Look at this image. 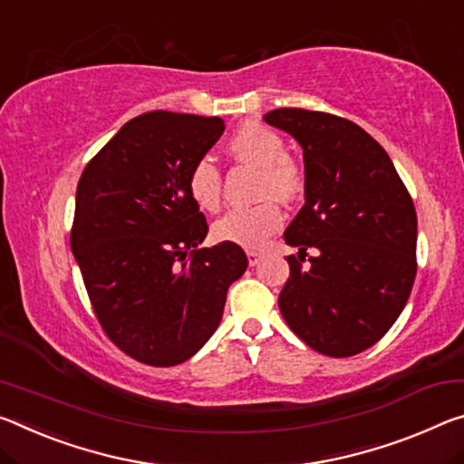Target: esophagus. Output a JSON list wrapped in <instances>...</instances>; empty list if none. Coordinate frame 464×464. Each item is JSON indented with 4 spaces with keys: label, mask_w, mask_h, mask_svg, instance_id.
<instances>
[{
    "label": "esophagus",
    "mask_w": 464,
    "mask_h": 464,
    "mask_svg": "<svg viewBox=\"0 0 464 464\" xmlns=\"http://www.w3.org/2000/svg\"><path fill=\"white\" fill-rule=\"evenodd\" d=\"M262 260V254L258 252V249H247V262L249 266H256Z\"/></svg>",
    "instance_id": "34e87169"
}]
</instances>
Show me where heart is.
Masks as SVG:
<instances>
[{"label":"heart","instance_id":"obj_1","mask_svg":"<svg viewBox=\"0 0 464 464\" xmlns=\"http://www.w3.org/2000/svg\"><path fill=\"white\" fill-rule=\"evenodd\" d=\"M231 154L241 163L260 169V196L266 200L233 208L212 225V235L218 241L241 247H260L272 233L283 225V210L270 196L278 200H293L304 186L299 167L286 157L283 138L260 123L249 121L235 131L229 142ZM188 194L198 208L215 212L220 206V178L218 167L208 157L198 159L189 167L186 178Z\"/></svg>","mask_w":464,"mask_h":464}]
</instances>
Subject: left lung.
<instances>
[{
    "mask_svg": "<svg viewBox=\"0 0 464 464\" xmlns=\"http://www.w3.org/2000/svg\"><path fill=\"white\" fill-rule=\"evenodd\" d=\"M268 126L304 150L305 204L285 231L297 247L278 307L307 347L357 355L399 318L413 289L417 215L386 150L343 117L275 109ZM307 248L311 266L300 268Z\"/></svg>",
    "mask_w": 464,
    "mask_h": 464,
    "instance_id": "obj_1",
    "label": "left lung"
}]
</instances>
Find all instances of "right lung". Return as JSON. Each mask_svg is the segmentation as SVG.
I'll return each instance as SVG.
<instances>
[{
    "label": "right lung",
    "mask_w": 464,
    "mask_h": 464,
    "mask_svg": "<svg viewBox=\"0 0 464 464\" xmlns=\"http://www.w3.org/2000/svg\"><path fill=\"white\" fill-rule=\"evenodd\" d=\"M223 131L220 117L144 113L78 181L70 244L92 310L117 347L146 365L196 355L247 268L239 246L200 247L208 225L186 186L189 167Z\"/></svg>",
    "instance_id": "obj_1"
}]
</instances>
